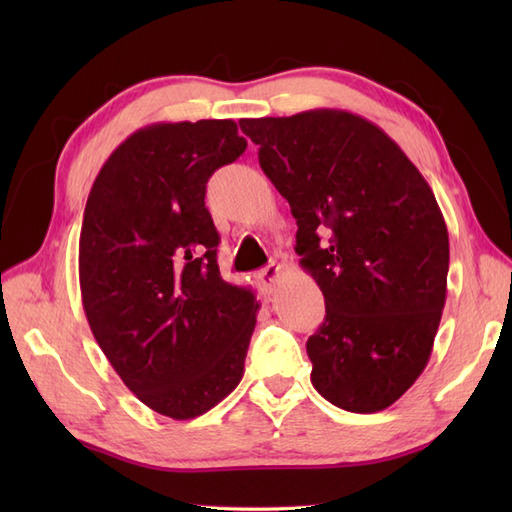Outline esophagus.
Segmentation results:
<instances>
[{"label":"esophagus","mask_w":512,"mask_h":512,"mask_svg":"<svg viewBox=\"0 0 512 512\" xmlns=\"http://www.w3.org/2000/svg\"><path fill=\"white\" fill-rule=\"evenodd\" d=\"M279 277H281V268H279L277 264H268V266L262 270V273L257 275L259 286H262V290L266 292V295H270V292L275 290Z\"/></svg>","instance_id":"obj_1"}]
</instances>
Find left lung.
<instances>
[{
    "mask_svg": "<svg viewBox=\"0 0 512 512\" xmlns=\"http://www.w3.org/2000/svg\"><path fill=\"white\" fill-rule=\"evenodd\" d=\"M297 220L299 264L325 319L310 380L332 405L376 413L427 367L447 301L449 233L427 180L394 140L345 110L242 118Z\"/></svg>",
    "mask_w": 512,
    "mask_h": 512,
    "instance_id": "1",
    "label": "left lung"
}]
</instances>
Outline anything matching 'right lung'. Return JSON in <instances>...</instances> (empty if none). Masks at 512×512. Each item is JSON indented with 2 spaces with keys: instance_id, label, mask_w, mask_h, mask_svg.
Instances as JSON below:
<instances>
[{
  "instance_id": "1",
  "label": "right lung",
  "mask_w": 512,
  "mask_h": 512,
  "mask_svg": "<svg viewBox=\"0 0 512 512\" xmlns=\"http://www.w3.org/2000/svg\"><path fill=\"white\" fill-rule=\"evenodd\" d=\"M231 118L154 123L96 176L79 239L83 310L96 343L140 402L173 420L239 385L255 292L220 277L206 182L244 154Z\"/></svg>"
}]
</instances>
